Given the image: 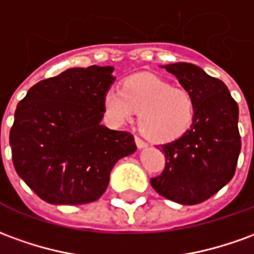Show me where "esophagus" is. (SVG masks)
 Returning <instances> with one entry per match:
<instances>
[{"mask_svg": "<svg viewBox=\"0 0 254 254\" xmlns=\"http://www.w3.org/2000/svg\"><path fill=\"white\" fill-rule=\"evenodd\" d=\"M134 141H136V145H137V147H139V148H144V147H147V143H145L144 140L143 139H140L139 136H136V137H134Z\"/></svg>", "mask_w": 254, "mask_h": 254, "instance_id": "esophagus-1", "label": "esophagus"}]
</instances>
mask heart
<instances>
[{
    "instance_id": "obj_1",
    "label": "heart",
    "mask_w": 254,
    "mask_h": 254,
    "mask_svg": "<svg viewBox=\"0 0 254 254\" xmlns=\"http://www.w3.org/2000/svg\"><path fill=\"white\" fill-rule=\"evenodd\" d=\"M104 111L109 121L121 127L140 111V127L157 143L179 139L187 132L195 114V102L189 90L173 88L169 81L151 74L127 78L121 88L104 93Z\"/></svg>"
}]
</instances>
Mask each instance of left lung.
<instances>
[{"instance_id":"obj_1","label":"left lung","mask_w":254,"mask_h":254,"mask_svg":"<svg viewBox=\"0 0 254 254\" xmlns=\"http://www.w3.org/2000/svg\"><path fill=\"white\" fill-rule=\"evenodd\" d=\"M192 95L195 114L187 132L162 144L165 169L152 189L170 201L196 205L209 199L235 175L241 151L238 104L226 84L190 63L162 65Z\"/></svg>"}]
</instances>
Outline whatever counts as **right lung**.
I'll use <instances>...</instances> for the list:
<instances>
[{"mask_svg":"<svg viewBox=\"0 0 254 254\" xmlns=\"http://www.w3.org/2000/svg\"><path fill=\"white\" fill-rule=\"evenodd\" d=\"M114 67L68 68L40 81L19 102L9 144L17 175L52 205L99 199L118 159L136 151L133 134L100 124Z\"/></svg>","mask_w":254,"mask_h":254,"instance_id":"obj_1","label":"right lung"}]
</instances>
